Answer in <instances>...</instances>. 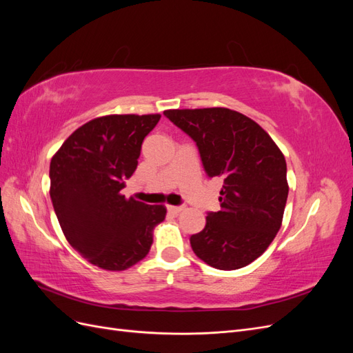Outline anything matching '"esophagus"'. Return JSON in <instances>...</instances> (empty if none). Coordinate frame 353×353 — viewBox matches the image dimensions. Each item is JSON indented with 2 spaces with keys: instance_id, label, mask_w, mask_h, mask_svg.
Returning <instances> with one entry per match:
<instances>
[{
  "instance_id": "34e87169",
  "label": "esophagus",
  "mask_w": 353,
  "mask_h": 353,
  "mask_svg": "<svg viewBox=\"0 0 353 353\" xmlns=\"http://www.w3.org/2000/svg\"><path fill=\"white\" fill-rule=\"evenodd\" d=\"M183 209H184L183 206H168V210L172 212V213H179Z\"/></svg>"
}]
</instances>
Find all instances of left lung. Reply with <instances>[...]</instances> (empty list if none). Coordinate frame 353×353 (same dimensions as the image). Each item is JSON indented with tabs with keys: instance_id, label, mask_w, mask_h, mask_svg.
<instances>
[{
	"instance_id": "8db88e82",
	"label": "left lung",
	"mask_w": 353,
	"mask_h": 353,
	"mask_svg": "<svg viewBox=\"0 0 353 353\" xmlns=\"http://www.w3.org/2000/svg\"><path fill=\"white\" fill-rule=\"evenodd\" d=\"M193 138L208 176L223 178L221 210L209 212L190 237L203 262L216 270L243 268L268 249L279 232L288 196L287 165L265 130L225 108L165 110Z\"/></svg>"
}]
</instances>
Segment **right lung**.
I'll list each match as a JSON object with an SVG mask.
<instances>
[{"label": "right lung", "instance_id": "1", "mask_svg": "<svg viewBox=\"0 0 353 353\" xmlns=\"http://www.w3.org/2000/svg\"><path fill=\"white\" fill-rule=\"evenodd\" d=\"M160 114H109L78 128L50 163V196L72 248L105 271L144 259L163 205L121 194L138 165L141 144Z\"/></svg>", "mask_w": 353, "mask_h": 353}]
</instances>
